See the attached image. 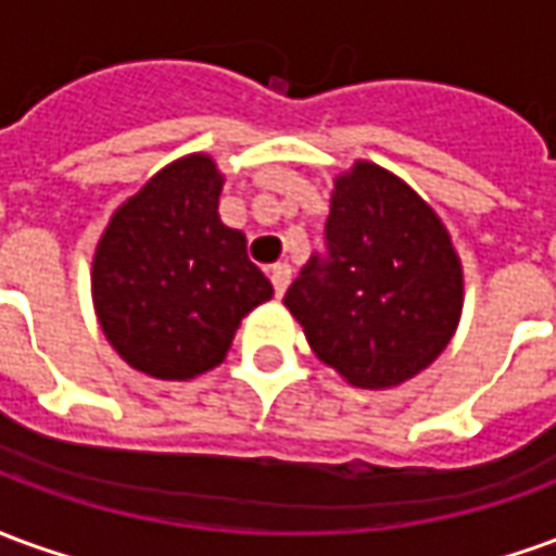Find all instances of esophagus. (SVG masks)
I'll list each match as a JSON object with an SVG mask.
<instances>
[{
    "label": "esophagus",
    "instance_id": "1",
    "mask_svg": "<svg viewBox=\"0 0 556 556\" xmlns=\"http://www.w3.org/2000/svg\"><path fill=\"white\" fill-rule=\"evenodd\" d=\"M270 282H274V294H277V298H282V294H286V289H289V282H291V267L289 265H274V270H270Z\"/></svg>",
    "mask_w": 556,
    "mask_h": 556
}]
</instances>
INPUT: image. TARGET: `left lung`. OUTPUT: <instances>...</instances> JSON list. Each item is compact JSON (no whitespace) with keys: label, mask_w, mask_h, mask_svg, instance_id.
Here are the masks:
<instances>
[{"label":"left lung","mask_w":556,"mask_h":556,"mask_svg":"<svg viewBox=\"0 0 556 556\" xmlns=\"http://www.w3.org/2000/svg\"><path fill=\"white\" fill-rule=\"evenodd\" d=\"M313 351L354 387L384 390L422 372L462 315V265L438 214L375 163L337 178L327 258L286 291Z\"/></svg>","instance_id":"left-lung-1"}]
</instances>
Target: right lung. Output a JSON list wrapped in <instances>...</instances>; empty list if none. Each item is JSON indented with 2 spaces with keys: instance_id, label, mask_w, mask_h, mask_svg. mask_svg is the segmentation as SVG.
I'll return each mask as SVG.
<instances>
[{
  "instance_id": "right-lung-1",
  "label": "right lung",
  "mask_w": 556,
  "mask_h": 556,
  "mask_svg": "<svg viewBox=\"0 0 556 556\" xmlns=\"http://www.w3.org/2000/svg\"><path fill=\"white\" fill-rule=\"evenodd\" d=\"M219 190L214 160H178L115 211L98 243L91 294L103 333L151 378L214 369L243 315L274 294L247 238L219 223Z\"/></svg>"
}]
</instances>
